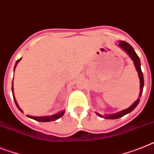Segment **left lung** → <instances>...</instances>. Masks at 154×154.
I'll list each match as a JSON object with an SVG mask.
<instances>
[{
    "label": "left lung",
    "instance_id": "left-lung-1",
    "mask_svg": "<svg viewBox=\"0 0 154 154\" xmlns=\"http://www.w3.org/2000/svg\"><path fill=\"white\" fill-rule=\"evenodd\" d=\"M118 45L124 49L126 53H128V55L130 56V57L131 58V60L134 61V64L135 66V68H136L137 72H138V77H139V79H140V94H139V97L137 99L136 101H134L130 107L128 108V109H124V110H122V111L119 112H116V113L114 114H109V115H105L103 116L101 114H99L97 112H96L98 116L102 118H105V119H110V120H115V119H118V118H120L124 116L127 115L129 112H131V111H133L136 106L138 105V104L139 103V98H140L141 95H142V93H143V86H144V79H143V74L142 72V70H141V63L140 60H139V57H138V55L136 54L135 51L134 50V49L132 48L131 45L130 44H128V42H126L124 41H120V42L118 44Z\"/></svg>",
    "mask_w": 154,
    "mask_h": 154
}]
</instances>
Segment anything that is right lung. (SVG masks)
Returning a JSON list of instances; mask_svg holds the SVG:
<instances>
[{
  "label": "right lung",
  "mask_w": 154,
  "mask_h": 154,
  "mask_svg": "<svg viewBox=\"0 0 154 154\" xmlns=\"http://www.w3.org/2000/svg\"><path fill=\"white\" fill-rule=\"evenodd\" d=\"M20 60H21V58L20 59H19L16 61V65H15V68H14V70H15V68H16V65H17V63H19V61H20ZM11 91H12V94H13V86L11 87ZM14 98V101H15V103H16V106L18 107V109H20V111H22V109H20V107H19V105H18L17 102H16V99H15V97H13ZM64 114V110L63 111H61L60 112H58V113L57 114H54V115H51V116H29V115H26V116L29 118H30V119H33V120H36V121H39V122H50V121H55V120H58L59 118H60Z\"/></svg>",
  "instance_id": "right-lung-1"
}]
</instances>
